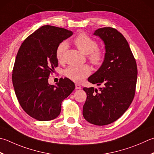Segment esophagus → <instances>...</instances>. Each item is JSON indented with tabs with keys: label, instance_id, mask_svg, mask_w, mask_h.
I'll list each match as a JSON object with an SVG mask.
<instances>
[{
	"label": "esophagus",
	"instance_id": "34e87169",
	"mask_svg": "<svg viewBox=\"0 0 154 154\" xmlns=\"http://www.w3.org/2000/svg\"><path fill=\"white\" fill-rule=\"evenodd\" d=\"M81 88V86L79 84H75V89H79Z\"/></svg>",
	"mask_w": 154,
	"mask_h": 154
}]
</instances>
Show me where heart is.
I'll list each match as a JSON object with an SVG mask.
<instances>
[{
    "mask_svg": "<svg viewBox=\"0 0 154 154\" xmlns=\"http://www.w3.org/2000/svg\"><path fill=\"white\" fill-rule=\"evenodd\" d=\"M74 43L83 53L87 55L91 63L95 65H100L104 59L103 51L98 49V43L85 33H80L75 38ZM67 42L59 43L56 49V57L59 62L63 61L65 53L67 50ZM91 67L87 65L69 66L65 69L64 74L69 79L75 82H81L91 73Z\"/></svg>",
    "mask_w": 154,
    "mask_h": 154,
    "instance_id": "obj_1",
    "label": "heart"
}]
</instances>
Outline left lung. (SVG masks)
I'll return each instance as SVG.
<instances>
[{
    "instance_id": "1",
    "label": "left lung",
    "mask_w": 154,
    "mask_h": 154,
    "mask_svg": "<svg viewBox=\"0 0 154 154\" xmlns=\"http://www.w3.org/2000/svg\"><path fill=\"white\" fill-rule=\"evenodd\" d=\"M103 41L104 61L88 81L101 87H84L87 99L83 116L96 125H105L118 119L133 101L137 82L136 61L127 40L111 27L100 28L93 33Z\"/></svg>"
}]
</instances>
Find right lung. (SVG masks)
Segmentation results:
<instances>
[{"label":"right lung","instance_id":"add662e5","mask_svg":"<svg viewBox=\"0 0 154 154\" xmlns=\"http://www.w3.org/2000/svg\"><path fill=\"white\" fill-rule=\"evenodd\" d=\"M72 35L65 29L44 25L29 35L18 51L12 75L15 94L23 110L38 121L58 117L63 100L75 89V83L67 77L56 85L48 82L58 66L57 46Z\"/></svg>","mask_w":154,"mask_h":154}]
</instances>
